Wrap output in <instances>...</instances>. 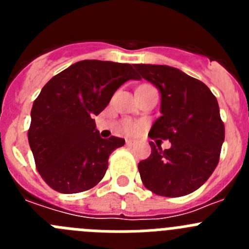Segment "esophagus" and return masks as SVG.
Wrapping results in <instances>:
<instances>
[{
	"mask_svg": "<svg viewBox=\"0 0 249 249\" xmlns=\"http://www.w3.org/2000/svg\"><path fill=\"white\" fill-rule=\"evenodd\" d=\"M126 144H127V146H133V144H135V142H133L132 140H127Z\"/></svg>",
	"mask_w": 249,
	"mask_h": 249,
	"instance_id": "34e87169",
	"label": "esophagus"
}]
</instances>
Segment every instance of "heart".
<instances>
[{"mask_svg": "<svg viewBox=\"0 0 249 249\" xmlns=\"http://www.w3.org/2000/svg\"><path fill=\"white\" fill-rule=\"evenodd\" d=\"M122 131L126 133V135H136L138 131H140L141 126L140 123L135 122L132 120H124L122 122V126H121Z\"/></svg>", "mask_w": 249, "mask_h": 249, "instance_id": "b5f03b06", "label": "heart"}]
</instances>
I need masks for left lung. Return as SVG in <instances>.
Listing matches in <instances>:
<instances>
[{
    "label": "left lung",
    "instance_id": "1",
    "mask_svg": "<svg viewBox=\"0 0 249 249\" xmlns=\"http://www.w3.org/2000/svg\"><path fill=\"white\" fill-rule=\"evenodd\" d=\"M140 78L160 92V116L149 138L171 142L162 151L149 142L152 152L138 163L141 179L151 192L163 197H182L198 190L215 169L224 141L217 98L202 81L175 67L135 65Z\"/></svg>",
    "mask_w": 249,
    "mask_h": 249
}]
</instances>
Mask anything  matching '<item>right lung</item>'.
Listing matches in <instances>:
<instances>
[{"label":"right lung","mask_w":249,"mask_h":249,"mask_svg":"<svg viewBox=\"0 0 249 249\" xmlns=\"http://www.w3.org/2000/svg\"><path fill=\"white\" fill-rule=\"evenodd\" d=\"M138 80L128 63L85 59L53 76L31 109L28 143L43 181L59 193L91 190L123 138L100 137L93 117L120 86Z\"/></svg>","instance_id":"add662e5"}]
</instances>
